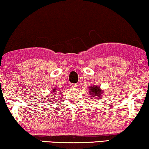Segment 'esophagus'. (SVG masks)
I'll list each match as a JSON object with an SVG mask.
<instances>
[{
    "label": "esophagus",
    "mask_w": 149,
    "mask_h": 149,
    "mask_svg": "<svg viewBox=\"0 0 149 149\" xmlns=\"http://www.w3.org/2000/svg\"><path fill=\"white\" fill-rule=\"evenodd\" d=\"M71 85H72V87H74V88L77 87V84H72Z\"/></svg>",
    "instance_id": "34e87169"
}]
</instances>
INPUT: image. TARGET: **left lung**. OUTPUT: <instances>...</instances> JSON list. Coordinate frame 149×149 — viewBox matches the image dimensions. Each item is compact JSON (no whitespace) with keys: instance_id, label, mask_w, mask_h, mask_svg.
<instances>
[{"instance_id":"8db88e82","label":"left lung","mask_w":149,"mask_h":149,"mask_svg":"<svg viewBox=\"0 0 149 149\" xmlns=\"http://www.w3.org/2000/svg\"><path fill=\"white\" fill-rule=\"evenodd\" d=\"M90 89V94L92 96H94L95 98H97L98 99L99 98L97 97H100V96H102V91L101 89H100L99 87H98L97 86H91V87L89 88ZM101 98V97H100Z\"/></svg>"}]
</instances>
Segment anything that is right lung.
Wrapping results in <instances>:
<instances>
[{
    "instance_id": "add662e5",
    "label": "right lung",
    "mask_w": 149,
    "mask_h": 149,
    "mask_svg": "<svg viewBox=\"0 0 149 149\" xmlns=\"http://www.w3.org/2000/svg\"><path fill=\"white\" fill-rule=\"evenodd\" d=\"M54 91V89L53 90V92H55V91Z\"/></svg>"
}]
</instances>
